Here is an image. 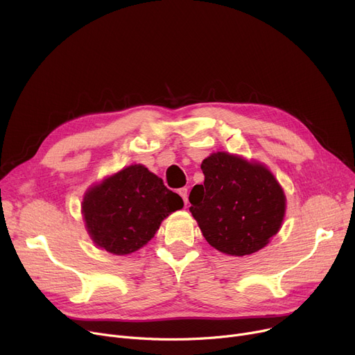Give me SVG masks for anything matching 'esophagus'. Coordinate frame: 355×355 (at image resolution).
I'll list each match as a JSON object with an SVG mask.
<instances>
[{
	"mask_svg": "<svg viewBox=\"0 0 355 355\" xmlns=\"http://www.w3.org/2000/svg\"><path fill=\"white\" fill-rule=\"evenodd\" d=\"M187 189H185V187H182V189H180L178 190V194L181 196V198L184 200V204H185V206H187V202H189V196H187Z\"/></svg>",
	"mask_w": 355,
	"mask_h": 355,
	"instance_id": "esophagus-1",
	"label": "esophagus"
}]
</instances>
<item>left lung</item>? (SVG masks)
<instances>
[{
    "instance_id": "obj_1",
    "label": "left lung",
    "mask_w": 355,
    "mask_h": 355,
    "mask_svg": "<svg viewBox=\"0 0 355 355\" xmlns=\"http://www.w3.org/2000/svg\"><path fill=\"white\" fill-rule=\"evenodd\" d=\"M204 184L190 193V211L209 243L245 256L265 248L281 229L285 194L266 166L227 153L201 164Z\"/></svg>"
}]
</instances>
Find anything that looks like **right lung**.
Here are the masks:
<instances>
[{"mask_svg":"<svg viewBox=\"0 0 355 355\" xmlns=\"http://www.w3.org/2000/svg\"><path fill=\"white\" fill-rule=\"evenodd\" d=\"M184 201L144 165H130L92 187L82 202L87 232L96 246L129 254L154 237L161 221Z\"/></svg>","mask_w":355,"mask_h":355,"instance_id":"right-lung-1","label":"right lung"}]
</instances>
